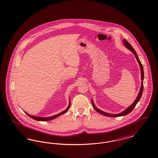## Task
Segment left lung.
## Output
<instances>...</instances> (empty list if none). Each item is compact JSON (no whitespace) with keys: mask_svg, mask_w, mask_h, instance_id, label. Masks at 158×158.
Wrapping results in <instances>:
<instances>
[{"mask_svg":"<svg viewBox=\"0 0 158 158\" xmlns=\"http://www.w3.org/2000/svg\"><path fill=\"white\" fill-rule=\"evenodd\" d=\"M123 44L124 46L126 47V48H127L129 51H131L135 55V56L136 58V60L138 61V62L139 63V66H140V73H141V80H142V83H141V87L140 89V91H139V94L138 95L136 98V99H135V101L133 102L132 104L129 106V107H127V109H126L125 110H123V112H122L120 114H109V113H106L105 112H103L101 110L98 109L97 107H96V106L94 103L93 100L92 99V104L93 105V107L94 108L96 111H97L98 112L100 113V114H102L106 116H109V117H119V116H125L127 114L131 113L133 110V109H134V107H135V106L136 105V104L138 103V102L140 101V98L142 96V93H143V78H144V72H143V66L142 64V63L140 62V60H139V57H138V55L136 54V51H135V49L133 48L132 46L131 45V44L126 40L125 39H123Z\"/></svg>","mask_w":158,"mask_h":158,"instance_id":"left-lung-1","label":"left lung"}]
</instances>
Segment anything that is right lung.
<instances>
[{
    "label": "right lung",
    "mask_w": 158,
    "mask_h": 158,
    "mask_svg": "<svg viewBox=\"0 0 158 158\" xmlns=\"http://www.w3.org/2000/svg\"><path fill=\"white\" fill-rule=\"evenodd\" d=\"M70 106V101L69 99V106H68V107H67L64 110H63V112H60V114H57L56 115H55V116H51V117H38V116H33V115H31V114H29L26 113L25 112L26 114H27L29 117H31V118L33 119H35V120H38V121H48V120L54 119H55V118H57L58 116H60V115L63 114H64V113H66V112H68V110L69 109Z\"/></svg>",
    "instance_id": "1"
}]
</instances>
